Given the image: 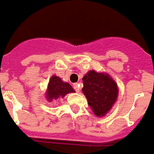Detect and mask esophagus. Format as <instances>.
<instances>
[{
  "label": "esophagus",
  "mask_w": 154,
  "mask_h": 154,
  "mask_svg": "<svg viewBox=\"0 0 154 154\" xmlns=\"http://www.w3.org/2000/svg\"><path fill=\"white\" fill-rule=\"evenodd\" d=\"M74 89H75V91L77 93H79V85L78 84V83H75V84H74Z\"/></svg>",
  "instance_id": "obj_1"
}]
</instances>
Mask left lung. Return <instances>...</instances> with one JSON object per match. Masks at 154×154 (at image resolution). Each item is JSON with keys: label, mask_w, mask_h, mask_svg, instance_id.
Wrapping results in <instances>:
<instances>
[{"label": "left lung", "mask_w": 154, "mask_h": 154, "mask_svg": "<svg viewBox=\"0 0 154 154\" xmlns=\"http://www.w3.org/2000/svg\"><path fill=\"white\" fill-rule=\"evenodd\" d=\"M83 94L97 117L105 116L112 109L119 95L114 79L107 73L89 70L83 77Z\"/></svg>", "instance_id": "left-lung-1"}]
</instances>
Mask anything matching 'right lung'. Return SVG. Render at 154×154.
Returning <instances> with one entry per match:
<instances>
[{"label": "right lung", "instance_id": "right-lung-1", "mask_svg": "<svg viewBox=\"0 0 154 154\" xmlns=\"http://www.w3.org/2000/svg\"><path fill=\"white\" fill-rule=\"evenodd\" d=\"M75 89L67 82L63 81L60 77L55 75H52L48 83L45 91V99L48 102H53L64 97L69 93H75Z\"/></svg>", "mask_w": 154, "mask_h": 154}]
</instances>
